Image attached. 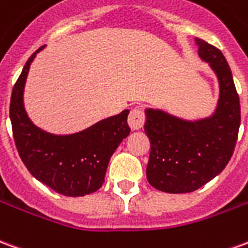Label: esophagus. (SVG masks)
Listing matches in <instances>:
<instances>
[{
    "label": "esophagus",
    "instance_id": "1",
    "mask_svg": "<svg viewBox=\"0 0 248 248\" xmlns=\"http://www.w3.org/2000/svg\"><path fill=\"white\" fill-rule=\"evenodd\" d=\"M127 124H129L130 129L131 130H140L145 124V114L143 110L140 107L133 108L129 114V118H127Z\"/></svg>",
    "mask_w": 248,
    "mask_h": 248
}]
</instances>
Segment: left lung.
I'll use <instances>...</instances> for the list:
<instances>
[{
    "instance_id": "1",
    "label": "left lung",
    "mask_w": 248,
    "mask_h": 248,
    "mask_svg": "<svg viewBox=\"0 0 248 248\" xmlns=\"http://www.w3.org/2000/svg\"><path fill=\"white\" fill-rule=\"evenodd\" d=\"M195 41L199 56L219 80L214 114L186 121L162 110H145V133L150 140L146 177L152 186L168 193L193 192L216 177L232 155L240 126L239 95L226 58L207 41Z\"/></svg>"
}]
</instances>
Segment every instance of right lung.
<instances>
[{
	"label": "right lung",
	"instance_id": "1",
	"mask_svg": "<svg viewBox=\"0 0 248 248\" xmlns=\"http://www.w3.org/2000/svg\"><path fill=\"white\" fill-rule=\"evenodd\" d=\"M43 48L28 59L12 91L9 114L16 148L31 174L55 192L71 197L94 193L105 183L112 153L129 136V110L68 136L34 126L24 108V87L31 63Z\"/></svg>",
	"mask_w": 248,
	"mask_h": 248
}]
</instances>
